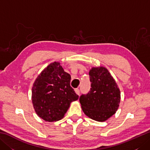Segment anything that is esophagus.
Wrapping results in <instances>:
<instances>
[{
    "instance_id": "obj_1",
    "label": "esophagus",
    "mask_w": 150,
    "mask_h": 150,
    "mask_svg": "<svg viewBox=\"0 0 150 150\" xmlns=\"http://www.w3.org/2000/svg\"><path fill=\"white\" fill-rule=\"evenodd\" d=\"M75 93L78 95H80V90H79V89H75Z\"/></svg>"
}]
</instances>
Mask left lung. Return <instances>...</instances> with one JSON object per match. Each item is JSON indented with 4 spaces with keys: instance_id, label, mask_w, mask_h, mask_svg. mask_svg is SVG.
<instances>
[{
    "instance_id": "obj_1",
    "label": "left lung",
    "mask_w": 150,
    "mask_h": 150,
    "mask_svg": "<svg viewBox=\"0 0 150 150\" xmlns=\"http://www.w3.org/2000/svg\"><path fill=\"white\" fill-rule=\"evenodd\" d=\"M91 88L79 98L84 113L91 119L103 122L115 113L119 106L120 92L108 70L93 68L89 73Z\"/></svg>"
}]
</instances>
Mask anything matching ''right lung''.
I'll return each mask as SVG.
<instances>
[{"label":"right lung","instance_id":"1","mask_svg":"<svg viewBox=\"0 0 150 150\" xmlns=\"http://www.w3.org/2000/svg\"><path fill=\"white\" fill-rule=\"evenodd\" d=\"M71 76L59 62L47 66L38 76L32 88V103L39 117L48 122L61 119L79 95L70 86Z\"/></svg>","mask_w":150,"mask_h":150}]
</instances>
